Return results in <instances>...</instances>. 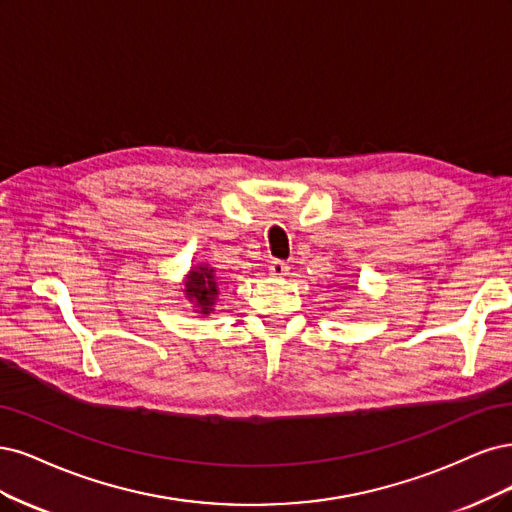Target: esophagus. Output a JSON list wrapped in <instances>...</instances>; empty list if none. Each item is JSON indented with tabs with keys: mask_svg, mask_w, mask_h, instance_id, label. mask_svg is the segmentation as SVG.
<instances>
[{
	"mask_svg": "<svg viewBox=\"0 0 512 512\" xmlns=\"http://www.w3.org/2000/svg\"><path fill=\"white\" fill-rule=\"evenodd\" d=\"M270 274H272L274 278H283V276L289 274V266H287L285 261L274 259V261H270Z\"/></svg>",
	"mask_w": 512,
	"mask_h": 512,
	"instance_id": "obj_1",
	"label": "esophagus"
}]
</instances>
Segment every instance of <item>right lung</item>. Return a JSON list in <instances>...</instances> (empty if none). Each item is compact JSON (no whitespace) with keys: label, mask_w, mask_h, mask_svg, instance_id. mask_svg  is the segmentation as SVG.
I'll list each match as a JSON object with an SVG mask.
<instances>
[{"label":"right lung","mask_w":512,"mask_h":512,"mask_svg":"<svg viewBox=\"0 0 512 512\" xmlns=\"http://www.w3.org/2000/svg\"><path fill=\"white\" fill-rule=\"evenodd\" d=\"M183 291L197 315L208 317L214 312V306L219 302V278L212 263H197L191 268L183 283Z\"/></svg>","instance_id":"obj_1"}]
</instances>
